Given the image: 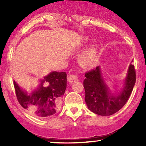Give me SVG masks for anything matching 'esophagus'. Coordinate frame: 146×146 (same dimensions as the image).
I'll return each mask as SVG.
<instances>
[{
    "mask_svg": "<svg viewBox=\"0 0 146 146\" xmlns=\"http://www.w3.org/2000/svg\"><path fill=\"white\" fill-rule=\"evenodd\" d=\"M78 80V76L76 75H70L68 76V81L70 83H73L75 81Z\"/></svg>",
    "mask_w": 146,
    "mask_h": 146,
    "instance_id": "esophagus-1",
    "label": "esophagus"
}]
</instances>
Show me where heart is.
<instances>
[{
    "label": "heart",
    "mask_w": 146,
    "mask_h": 146,
    "mask_svg": "<svg viewBox=\"0 0 146 146\" xmlns=\"http://www.w3.org/2000/svg\"><path fill=\"white\" fill-rule=\"evenodd\" d=\"M97 59L98 55L97 48L95 46H92L79 56L78 62L83 67L91 68L95 66Z\"/></svg>",
    "instance_id": "heart-1"
}]
</instances>
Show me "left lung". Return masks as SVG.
<instances>
[{
	"instance_id": "1",
	"label": "left lung",
	"mask_w": 146,
	"mask_h": 146,
	"mask_svg": "<svg viewBox=\"0 0 146 146\" xmlns=\"http://www.w3.org/2000/svg\"><path fill=\"white\" fill-rule=\"evenodd\" d=\"M131 62L122 83V88L118 91H112L109 87L100 66L85 74L84 88L85 101L89 110L98 115L110 116L117 113L125 104L136 81L135 68Z\"/></svg>"
}]
</instances>
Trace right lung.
<instances>
[{
  "mask_svg": "<svg viewBox=\"0 0 146 146\" xmlns=\"http://www.w3.org/2000/svg\"><path fill=\"white\" fill-rule=\"evenodd\" d=\"M39 82L37 88L29 93L13 81L20 104L35 117L44 118L55 114L60 109L67 86V74L52 71Z\"/></svg>",
  "mask_w": 146,
  "mask_h": 146,
  "instance_id": "right-lung-1",
  "label": "right lung"
}]
</instances>
